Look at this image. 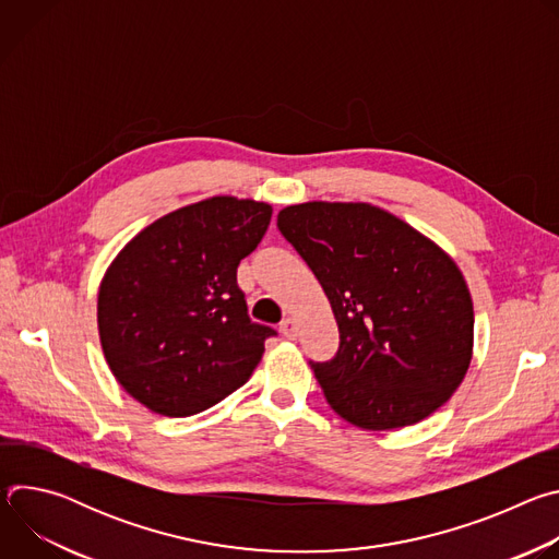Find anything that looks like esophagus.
Here are the masks:
<instances>
[{
	"label": "esophagus",
	"mask_w": 559,
	"mask_h": 559,
	"mask_svg": "<svg viewBox=\"0 0 559 559\" xmlns=\"http://www.w3.org/2000/svg\"><path fill=\"white\" fill-rule=\"evenodd\" d=\"M281 334L289 341H294L298 336V325H296L294 318H285V321L281 323Z\"/></svg>",
	"instance_id": "1"
}]
</instances>
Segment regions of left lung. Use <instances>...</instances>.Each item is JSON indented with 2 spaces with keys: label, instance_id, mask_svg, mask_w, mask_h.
I'll list each match as a JSON object with an SVG mask.
<instances>
[{
  "label": "left lung",
  "instance_id": "1",
  "mask_svg": "<svg viewBox=\"0 0 559 559\" xmlns=\"http://www.w3.org/2000/svg\"><path fill=\"white\" fill-rule=\"evenodd\" d=\"M276 225L338 323L336 356L311 362L330 407L369 431L409 427L442 407L473 354V302L453 259L369 203L287 205Z\"/></svg>",
  "mask_w": 559,
  "mask_h": 559
}]
</instances>
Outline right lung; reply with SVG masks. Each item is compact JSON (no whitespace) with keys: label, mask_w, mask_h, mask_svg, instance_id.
<instances>
[{"label":"right lung","mask_w":559,"mask_h":559,"mask_svg":"<svg viewBox=\"0 0 559 559\" xmlns=\"http://www.w3.org/2000/svg\"><path fill=\"white\" fill-rule=\"evenodd\" d=\"M270 218L267 203L212 197L156 218L110 263L97 300L102 349L150 412L194 416L250 380L276 332L250 318L236 267Z\"/></svg>","instance_id":"1"}]
</instances>
